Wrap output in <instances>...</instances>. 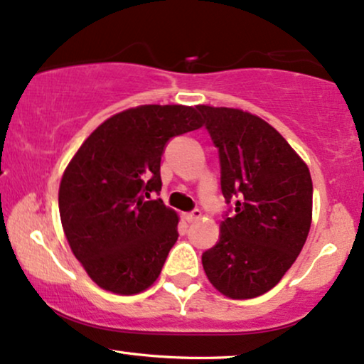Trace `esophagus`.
Wrapping results in <instances>:
<instances>
[{
  "mask_svg": "<svg viewBox=\"0 0 364 364\" xmlns=\"http://www.w3.org/2000/svg\"><path fill=\"white\" fill-rule=\"evenodd\" d=\"M200 218H203V213H200V210H192V213L183 214V219H186L187 223H196L199 221Z\"/></svg>",
  "mask_w": 364,
  "mask_h": 364,
  "instance_id": "1",
  "label": "esophagus"
}]
</instances>
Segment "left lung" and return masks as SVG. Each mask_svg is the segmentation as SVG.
<instances>
[{"instance_id": "1", "label": "left lung", "mask_w": 364, "mask_h": 364, "mask_svg": "<svg viewBox=\"0 0 364 364\" xmlns=\"http://www.w3.org/2000/svg\"><path fill=\"white\" fill-rule=\"evenodd\" d=\"M219 148L221 189L236 199L203 267L214 289L235 300L272 290L297 259L312 223L307 164L272 124L237 107L199 105Z\"/></svg>"}]
</instances>
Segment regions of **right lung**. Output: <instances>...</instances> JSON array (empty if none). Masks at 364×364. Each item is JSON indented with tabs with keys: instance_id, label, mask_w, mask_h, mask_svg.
I'll list each match as a JSON object with an SVG mask.
<instances>
[{
	"instance_id": "right-lung-1",
	"label": "right lung",
	"mask_w": 364,
	"mask_h": 364,
	"mask_svg": "<svg viewBox=\"0 0 364 364\" xmlns=\"http://www.w3.org/2000/svg\"><path fill=\"white\" fill-rule=\"evenodd\" d=\"M203 124L197 106L129 107L75 151L58 187V213L74 257L97 287L134 295L155 284L178 237V214L146 199L161 189L165 143Z\"/></svg>"
}]
</instances>
